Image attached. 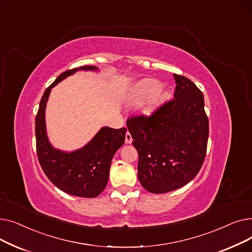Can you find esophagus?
<instances>
[{
    "mask_svg": "<svg viewBox=\"0 0 252 252\" xmlns=\"http://www.w3.org/2000/svg\"><path fill=\"white\" fill-rule=\"evenodd\" d=\"M131 142H133V138H131V136H130V134L128 133V131H126V144H130Z\"/></svg>",
    "mask_w": 252,
    "mask_h": 252,
    "instance_id": "esophagus-1",
    "label": "esophagus"
}]
</instances>
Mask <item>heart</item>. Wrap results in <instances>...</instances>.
Masks as SVG:
<instances>
[{"mask_svg": "<svg viewBox=\"0 0 252 252\" xmlns=\"http://www.w3.org/2000/svg\"><path fill=\"white\" fill-rule=\"evenodd\" d=\"M160 83L156 79H143L134 86L131 98L136 103H143L152 97L151 104L157 105L164 101L169 94L166 89H160Z\"/></svg>", "mask_w": 252, "mask_h": 252, "instance_id": "obj_1", "label": "heart"}]
</instances>
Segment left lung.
Masks as SVG:
<instances>
[{
    "mask_svg": "<svg viewBox=\"0 0 252 252\" xmlns=\"http://www.w3.org/2000/svg\"><path fill=\"white\" fill-rule=\"evenodd\" d=\"M175 99L151 116L127 119L138 151V179L150 193L162 194L191 182L204 161L208 119L202 92L189 78L174 74Z\"/></svg>",
    "mask_w": 252,
    "mask_h": 252,
    "instance_id": "8db88e82",
    "label": "left lung"
}]
</instances>
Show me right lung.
Returning <instances> with one entry per match:
<instances>
[{"instance_id":"right-lung-1","label":"right lung","mask_w":252,"mask_h":252,"mask_svg":"<svg viewBox=\"0 0 252 252\" xmlns=\"http://www.w3.org/2000/svg\"><path fill=\"white\" fill-rule=\"evenodd\" d=\"M98 71L96 66L67 70L61 73L46 89L35 116L36 153L45 175L61 191L72 196L94 198L105 189L115 152L126 139V127L103 126L84 147L74 151H63L50 143L46 129V106L51 90L76 71Z\"/></svg>"}]
</instances>
